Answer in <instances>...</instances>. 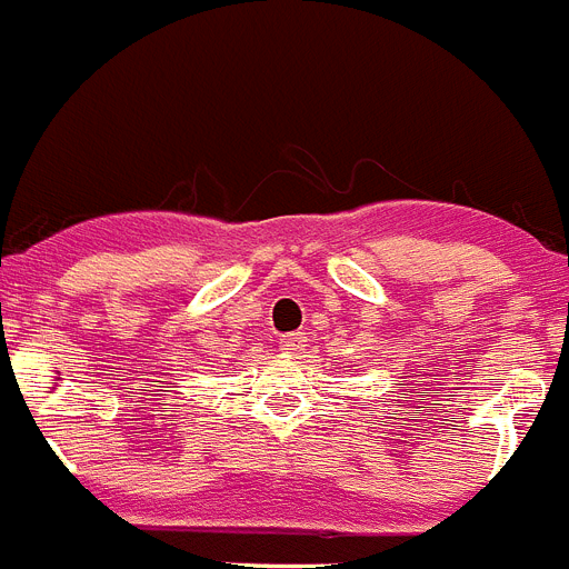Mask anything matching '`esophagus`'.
<instances>
[{
  "instance_id": "esophagus-1",
  "label": "esophagus",
  "mask_w": 569,
  "mask_h": 569,
  "mask_svg": "<svg viewBox=\"0 0 569 569\" xmlns=\"http://www.w3.org/2000/svg\"><path fill=\"white\" fill-rule=\"evenodd\" d=\"M302 342H305L302 333H288V337L279 339V348L284 353H293V351H299V348H302Z\"/></svg>"
}]
</instances>
